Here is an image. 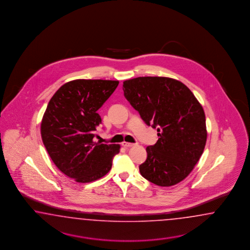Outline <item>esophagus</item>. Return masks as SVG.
I'll return each mask as SVG.
<instances>
[{
	"mask_svg": "<svg viewBox=\"0 0 250 250\" xmlns=\"http://www.w3.org/2000/svg\"><path fill=\"white\" fill-rule=\"evenodd\" d=\"M123 146L125 147V148H128V147H132L134 146L135 144H132V143H127V142H123Z\"/></svg>",
	"mask_w": 250,
	"mask_h": 250,
	"instance_id": "34e87169",
	"label": "esophagus"
}]
</instances>
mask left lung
<instances>
[{"instance_id":"8db88e82","label":"left lung","mask_w":250,"mask_h":250,"mask_svg":"<svg viewBox=\"0 0 250 250\" xmlns=\"http://www.w3.org/2000/svg\"><path fill=\"white\" fill-rule=\"evenodd\" d=\"M125 97L147 125L158 128L159 140L146 147L140 174L161 187L183 181L205 150L207 130L204 108L189 88L167 77L125 81Z\"/></svg>"}]
</instances>
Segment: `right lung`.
Wrapping results in <instances>:
<instances>
[{"instance_id":"add662e5","label":"right lung","mask_w":250,"mask_h":250,"mask_svg":"<svg viewBox=\"0 0 250 250\" xmlns=\"http://www.w3.org/2000/svg\"><path fill=\"white\" fill-rule=\"evenodd\" d=\"M118 81L74 80L63 84L50 99L41 121V137L54 164L75 182H91L107 174L120 145L93 140L102 124L99 108Z\"/></svg>"}]
</instances>
